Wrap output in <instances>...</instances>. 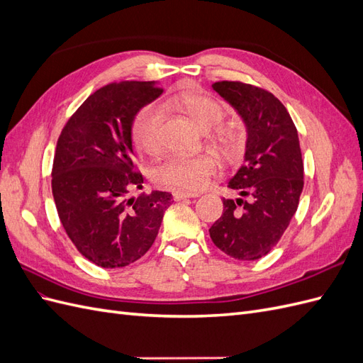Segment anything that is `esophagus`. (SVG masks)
Segmentation results:
<instances>
[{
    "mask_svg": "<svg viewBox=\"0 0 363 363\" xmlns=\"http://www.w3.org/2000/svg\"><path fill=\"white\" fill-rule=\"evenodd\" d=\"M174 200H186V199H196L199 196V194H189V192H180V191H175L174 194Z\"/></svg>",
    "mask_w": 363,
    "mask_h": 363,
    "instance_id": "esophagus-1",
    "label": "esophagus"
}]
</instances>
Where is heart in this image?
Wrapping results in <instances>:
<instances>
[{"label":"heart","mask_w":363,"mask_h":363,"mask_svg":"<svg viewBox=\"0 0 363 363\" xmlns=\"http://www.w3.org/2000/svg\"><path fill=\"white\" fill-rule=\"evenodd\" d=\"M168 106L180 107L204 133L218 128L225 119V108L213 98L204 95L186 94L175 96ZM163 116V108L157 104H148L138 112L131 124V138L138 150L145 152H156L159 150ZM216 142L225 156H238L239 144L232 133L219 131ZM215 167L216 160L211 155L172 156L157 164L152 171V180L159 186L194 192L203 188Z\"/></svg>","instance_id":"1"}]
</instances>
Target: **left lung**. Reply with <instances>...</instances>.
Returning a JSON list of instances; mask_svg holds the SVG:
<instances>
[{"label":"left lung","instance_id":"obj_1","mask_svg":"<svg viewBox=\"0 0 363 363\" xmlns=\"http://www.w3.org/2000/svg\"><path fill=\"white\" fill-rule=\"evenodd\" d=\"M247 130L244 164L228 182L239 194L224 199L221 218L208 228L213 244L236 260H257L277 245L303 191L300 140L291 115L276 96L240 82H216Z\"/></svg>","mask_w":363,"mask_h":363}]
</instances>
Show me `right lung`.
I'll return each mask as SVG.
<instances>
[{
	"label": "right lung",
	"instance_id": "obj_1",
	"mask_svg": "<svg viewBox=\"0 0 363 363\" xmlns=\"http://www.w3.org/2000/svg\"><path fill=\"white\" fill-rule=\"evenodd\" d=\"M156 82H121L94 92L63 127L52 163V196L65 232L82 255L101 268H123L155 242L169 192L142 188L131 124L162 95Z\"/></svg>",
	"mask_w": 363,
	"mask_h": 363
}]
</instances>
